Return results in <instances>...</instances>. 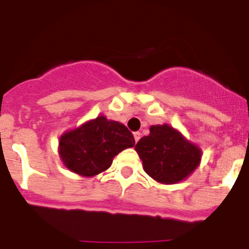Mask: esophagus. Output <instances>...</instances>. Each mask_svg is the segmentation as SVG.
<instances>
[{
	"label": "esophagus",
	"mask_w": 249,
	"mask_h": 249,
	"mask_svg": "<svg viewBox=\"0 0 249 249\" xmlns=\"http://www.w3.org/2000/svg\"><path fill=\"white\" fill-rule=\"evenodd\" d=\"M140 135H142V134L139 133V131H137V133H134V139H135V142H138V140L140 139Z\"/></svg>",
	"instance_id": "34e87169"
}]
</instances>
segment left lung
Wrapping results in <instances>:
<instances>
[{
  "label": "left lung",
  "mask_w": 249,
  "mask_h": 249,
  "mask_svg": "<svg viewBox=\"0 0 249 249\" xmlns=\"http://www.w3.org/2000/svg\"><path fill=\"white\" fill-rule=\"evenodd\" d=\"M149 177L163 184L184 180L199 165L202 150L168 124L151 125L135 145Z\"/></svg>",
  "instance_id": "obj_1"
}]
</instances>
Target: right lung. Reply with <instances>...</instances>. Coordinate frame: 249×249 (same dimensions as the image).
<instances>
[{
  "instance_id": "1",
  "label": "right lung",
  "mask_w": 249,
  "mask_h": 249,
  "mask_svg": "<svg viewBox=\"0 0 249 249\" xmlns=\"http://www.w3.org/2000/svg\"><path fill=\"white\" fill-rule=\"evenodd\" d=\"M134 144L133 134L125 125L100 115L62 134L59 154L69 170L94 177L109 169L114 157Z\"/></svg>"
}]
</instances>
